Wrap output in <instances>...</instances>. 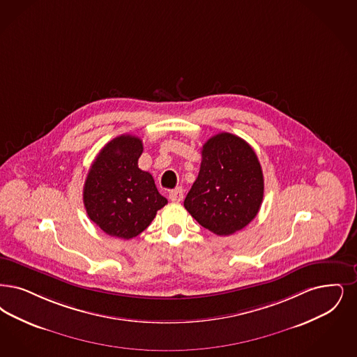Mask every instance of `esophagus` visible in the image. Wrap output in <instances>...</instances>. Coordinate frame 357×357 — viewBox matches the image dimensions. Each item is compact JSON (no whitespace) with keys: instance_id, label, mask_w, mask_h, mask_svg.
Wrapping results in <instances>:
<instances>
[{"instance_id":"obj_1","label":"esophagus","mask_w":357,"mask_h":357,"mask_svg":"<svg viewBox=\"0 0 357 357\" xmlns=\"http://www.w3.org/2000/svg\"><path fill=\"white\" fill-rule=\"evenodd\" d=\"M169 198L172 202H181L183 199V190L179 188V187L175 188V190H172L170 194H169Z\"/></svg>"}]
</instances>
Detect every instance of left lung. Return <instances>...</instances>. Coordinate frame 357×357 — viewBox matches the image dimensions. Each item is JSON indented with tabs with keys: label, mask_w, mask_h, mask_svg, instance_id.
Masks as SVG:
<instances>
[{
	"label": "left lung",
	"mask_w": 357,
	"mask_h": 357,
	"mask_svg": "<svg viewBox=\"0 0 357 357\" xmlns=\"http://www.w3.org/2000/svg\"><path fill=\"white\" fill-rule=\"evenodd\" d=\"M263 192V172L254 149L234 134L219 132L202 147L199 174L185 208L200 226L226 236L257 216Z\"/></svg>",
	"instance_id": "left-lung-1"
}]
</instances>
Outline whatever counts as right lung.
Returning <instances> with one entry per match:
<instances>
[{"instance_id":"obj_1","label":"right lung","mask_w":357,"mask_h":357,"mask_svg":"<svg viewBox=\"0 0 357 357\" xmlns=\"http://www.w3.org/2000/svg\"><path fill=\"white\" fill-rule=\"evenodd\" d=\"M143 143L119 135L94 159L84 185V204L90 220L103 232L131 239L149 227L167 199L158 192L151 174L138 167Z\"/></svg>"}]
</instances>
